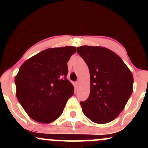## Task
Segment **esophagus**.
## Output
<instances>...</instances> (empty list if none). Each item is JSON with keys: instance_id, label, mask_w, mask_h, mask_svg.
<instances>
[{"instance_id": "1", "label": "esophagus", "mask_w": 148, "mask_h": 148, "mask_svg": "<svg viewBox=\"0 0 148 148\" xmlns=\"http://www.w3.org/2000/svg\"><path fill=\"white\" fill-rule=\"evenodd\" d=\"M75 85H76V87H78V86H79V81H76Z\"/></svg>"}]
</instances>
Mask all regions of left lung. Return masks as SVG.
I'll return each mask as SVG.
<instances>
[{"mask_svg": "<svg viewBox=\"0 0 148 148\" xmlns=\"http://www.w3.org/2000/svg\"><path fill=\"white\" fill-rule=\"evenodd\" d=\"M76 51L87 64L90 74V95L80 102L83 113L95 123H109L121 113L132 95V72L108 49L81 46Z\"/></svg>", "mask_w": 148, "mask_h": 148, "instance_id": "1", "label": "left lung"}]
</instances>
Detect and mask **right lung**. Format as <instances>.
Returning a JSON list of instances; mask_svg holds the SVG:
<instances>
[{"label": "right lung", "instance_id": "right-lung-1", "mask_svg": "<svg viewBox=\"0 0 148 148\" xmlns=\"http://www.w3.org/2000/svg\"><path fill=\"white\" fill-rule=\"evenodd\" d=\"M76 52L67 46L44 50L27 60L14 79L16 97L28 115L40 123H50L62 114L74 87L66 78L68 62Z\"/></svg>", "mask_w": 148, "mask_h": 148}]
</instances>
